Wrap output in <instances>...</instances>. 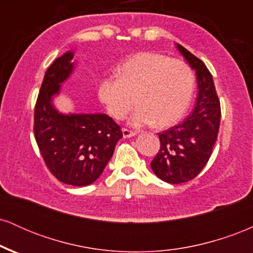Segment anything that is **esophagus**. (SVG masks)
<instances>
[{"instance_id": "esophagus-1", "label": "esophagus", "mask_w": 253, "mask_h": 253, "mask_svg": "<svg viewBox=\"0 0 253 253\" xmlns=\"http://www.w3.org/2000/svg\"><path fill=\"white\" fill-rule=\"evenodd\" d=\"M123 135H124V138H132V136L136 135V133L133 132V130L127 129V128H123Z\"/></svg>"}]
</instances>
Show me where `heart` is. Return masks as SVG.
<instances>
[{"label":"heart","instance_id":"heart-1","mask_svg":"<svg viewBox=\"0 0 253 253\" xmlns=\"http://www.w3.org/2000/svg\"><path fill=\"white\" fill-rule=\"evenodd\" d=\"M118 77H104L97 96L113 118L124 119L133 108L132 126L155 123L171 126L188 109L194 91V74L187 63L157 52H140L118 68ZM136 100H134V97Z\"/></svg>","mask_w":253,"mask_h":253}]
</instances>
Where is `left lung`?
<instances>
[{
  "label": "left lung",
  "instance_id": "left-lung-1",
  "mask_svg": "<svg viewBox=\"0 0 253 253\" xmlns=\"http://www.w3.org/2000/svg\"><path fill=\"white\" fill-rule=\"evenodd\" d=\"M177 48L195 71V108L181 124L159 133L161 150L151 169L162 181L178 184L193 179L207 164L219 133L220 101L210 70L202 60L177 43Z\"/></svg>",
  "mask_w": 253,
  "mask_h": 253
}]
</instances>
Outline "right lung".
I'll list each match as a JSON object with an SVG mask.
<instances>
[{
    "instance_id": "obj_1",
    "label": "right lung",
    "mask_w": 253,
    "mask_h": 253,
    "mask_svg": "<svg viewBox=\"0 0 253 253\" xmlns=\"http://www.w3.org/2000/svg\"><path fill=\"white\" fill-rule=\"evenodd\" d=\"M74 51L65 52L46 70L34 112V134L56 178L84 187L101 176L123 133L103 113H62L54 106L62 84L74 74Z\"/></svg>"
}]
</instances>
